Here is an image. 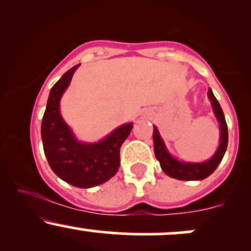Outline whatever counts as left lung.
Listing matches in <instances>:
<instances>
[{
	"mask_svg": "<svg viewBox=\"0 0 251 251\" xmlns=\"http://www.w3.org/2000/svg\"><path fill=\"white\" fill-rule=\"evenodd\" d=\"M208 96L210 101L214 107L215 116L217 117L218 122L221 126V143L218 146V150L216 151L214 157L208 162L204 163H181L171 157L168 151H166L165 145H164L163 139L160 138L158 133L157 127H153V143H154V154L157 159L159 160L160 166H162L163 171L170 177L176 178L179 180H201L206 178L212 172L215 171L218 164L223 159V155L226 151L227 146V125L224 118L223 111L220 102L217 101L214 93H212L211 88H209Z\"/></svg>",
	"mask_w": 251,
	"mask_h": 251,
	"instance_id": "obj_1",
	"label": "left lung"
}]
</instances>
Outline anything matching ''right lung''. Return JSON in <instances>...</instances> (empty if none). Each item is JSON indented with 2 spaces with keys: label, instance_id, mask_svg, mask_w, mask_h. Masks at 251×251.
I'll list each match as a JSON object with an SVG mask.
<instances>
[{
  "label": "right lung",
  "instance_id": "right-lung-1",
  "mask_svg": "<svg viewBox=\"0 0 251 251\" xmlns=\"http://www.w3.org/2000/svg\"><path fill=\"white\" fill-rule=\"evenodd\" d=\"M79 66L66 72L51 87L42 118L41 135L43 151L55 175L76 188L86 189L100 185L117 174L120 148L131 132L132 124L120 126L99 143L77 142L63 122L59 103Z\"/></svg>",
  "mask_w": 251,
  "mask_h": 251
}]
</instances>
